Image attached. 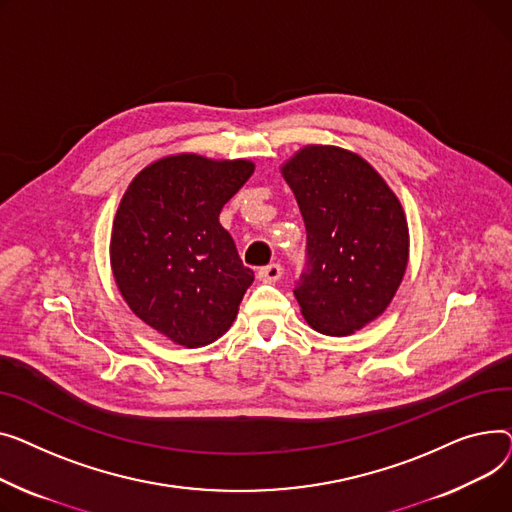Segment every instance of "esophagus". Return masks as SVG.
Here are the masks:
<instances>
[{
	"mask_svg": "<svg viewBox=\"0 0 512 512\" xmlns=\"http://www.w3.org/2000/svg\"><path fill=\"white\" fill-rule=\"evenodd\" d=\"M281 275H283L281 264H268L258 270V279L264 283H275L281 279Z\"/></svg>",
	"mask_w": 512,
	"mask_h": 512,
	"instance_id": "1",
	"label": "esophagus"
}]
</instances>
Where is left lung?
Returning a JSON list of instances; mask_svg holds the SVG:
<instances>
[{"label": "left lung", "instance_id": "obj_1", "mask_svg": "<svg viewBox=\"0 0 512 512\" xmlns=\"http://www.w3.org/2000/svg\"><path fill=\"white\" fill-rule=\"evenodd\" d=\"M308 231V266L295 287L306 322L347 337L376 320L403 281L409 227L397 194L357 153L308 144L281 165Z\"/></svg>", "mask_w": 512, "mask_h": 512}]
</instances>
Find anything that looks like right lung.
Returning a JSON list of instances; mask_svg holds the SVG:
<instances>
[{"label": "right lung", "instance_id": "1", "mask_svg": "<svg viewBox=\"0 0 512 512\" xmlns=\"http://www.w3.org/2000/svg\"><path fill=\"white\" fill-rule=\"evenodd\" d=\"M252 173L248 159L169 155L146 165L117 206L109 244L115 285L130 310L175 345L223 337L254 281L219 223Z\"/></svg>", "mask_w": 512, "mask_h": 512}]
</instances>
